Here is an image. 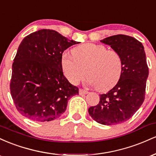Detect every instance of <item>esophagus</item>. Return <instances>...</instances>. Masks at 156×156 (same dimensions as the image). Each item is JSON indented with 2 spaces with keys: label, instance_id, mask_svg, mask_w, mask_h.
Returning <instances> with one entry per match:
<instances>
[{
  "label": "esophagus",
  "instance_id": "1",
  "mask_svg": "<svg viewBox=\"0 0 156 156\" xmlns=\"http://www.w3.org/2000/svg\"><path fill=\"white\" fill-rule=\"evenodd\" d=\"M88 93H89L88 91L83 90V89H79V94H87Z\"/></svg>",
  "mask_w": 156,
  "mask_h": 156
}]
</instances>
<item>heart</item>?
Segmentation results:
<instances>
[{"instance_id": "1", "label": "heart", "mask_w": 156, "mask_h": 156, "mask_svg": "<svg viewBox=\"0 0 156 156\" xmlns=\"http://www.w3.org/2000/svg\"><path fill=\"white\" fill-rule=\"evenodd\" d=\"M64 76L78 84L86 76L87 83L100 91H106L117 83L122 72V58L117 51L102 44L86 43L64 53L61 59Z\"/></svg>"}]
</instances>
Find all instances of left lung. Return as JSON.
I'll list each match as a JSON object with an SVG mask.
<instances>
[{
    "instance_id": "8db88e82",
    "label": "left lung",
    "mask_w": 156,
    "mask_h": 156,
    "mask_svg": "<svg viewBox=\"0 0 156 156\" xmlns=\"http://www.w3.org/2000/svg\"><path fill=\"white\" fill-rule=\"evenodd\" d=\"M101 42L120 54L122 72L115 87L100 94L99 104L90 107L88 112L100 124H121L128 120L144 102L149 75L146 54L141 42L129 36L114 35Z\"/></svg>"
}]
</instances>
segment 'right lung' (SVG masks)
<instances>
[{
    "label": "right lung",
    "mask_w": 156,
    "mask_h": 156,
    "mask_svg": "<svg viewBox=\"0 0 156 156\" xmlns=\"http://www.w3.org/2000/svg\"><path fill=\"white\" fill-rule=\"evenodd\" d=\"M78 43L51 29L39 30L23 39L10 83L12 99L23 116L49 122L64 114L78 88L64 77L61 59L65 50Z\"/></svg>",
    "instance_id": "1"
}]
</instances>
